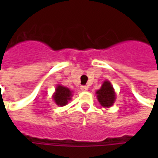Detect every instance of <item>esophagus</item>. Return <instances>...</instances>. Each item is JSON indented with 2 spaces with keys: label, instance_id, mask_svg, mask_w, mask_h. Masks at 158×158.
<instances>
[{
  "label": "esophagus",
  "instance_id": "1",
  "mask_svg": "<svg viewBox=\"0 0 158 158\" xmlns=\"http://www.w3.org/2000/svg\"><path fill=\"white\" fill-rule=\"evenodd\" d=\"M81 90L82 91H87L88 90V87L87 86H81Z\"/></svg>",
  "mask_w": 158,
  "mask_h": 158
}]
</instances>
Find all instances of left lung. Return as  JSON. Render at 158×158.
Returning a JSON list of instances; mask_svg holds the SVG:
<instances>
[{"mask_svg": "<svg viewBox=\"0 0 158 158\" xmlns=\"http://www.w3.org/2000/svg\"><path fill=\"white\" fill-rule=\"evenodd\" d=\"M98 100L101 106L105 108H109L114 104L116 99V93L112 87V83L108 80L103 82L99 89L96 91Z\"/></svg>", "mask_w": 158, "mask_h": 158, "instance_id": "obj_1", "label": "left lung"}]
</instances>
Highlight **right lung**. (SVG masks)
<instances>
[{
    "mask_svg": "<svg viewBox=\"0 0 158 158\" xmlns=\"http://www.w3.org/2000/svg\"><path fill=\"white\" fill-rule=\"evenodd\" d=\"M73 97V90H70L67 87L58 84L55 89V92L52 95V99L54 103L59 106H64L68 105Z\"/></svg>",
    "mask_w": 158,
    "mask_h": 158,
    "instance_id": "1",
    "label": "right lung"
}]
</instances>
